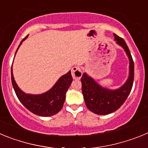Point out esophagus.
Returning <instances> with one entry per match:
<instances>
[{"label": "esophagus", "mask_w": 148, "mask_h": 148, "mask_svg": "<svg viewBox=\"0 0 148 148\" xmlns=\"http://www.w3.org/2000/svg\"><path fill=\"white\" fill-rule=\"evenodd\" d=\"M72 75L75 79H80L82 76V71L80 66H75L72 68Z\"/></svg>", "instance_id": "obj_1"}]
</instances>
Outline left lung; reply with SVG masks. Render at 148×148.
I'll use <instances>...</instances> for the list:
<instances>
[{"mask_svg": "<svg viewBox=\"0 0 148 148\" xmlns=\"http://www.w3.org/2000/svg\"><path fill=\"white\" fill-rule=\"evenodd\" d=\"M116 44L121 46L129 58V76L126 82L119 88L110 90L99 85L92 77L86 73L82 75V93L87 108L98 115L113 113L124 104L131 91L134 79V63L125 40L114 34Z\"/></svg>", "mask_w": 148, "mask_h": 148, "instance_id": "1", "label": "left lung"}]
</instances>
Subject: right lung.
Masks as SVG:
<instances>
[{"instance_id":"right-lung-1","label":"right lung","mask_w":148,"mask_h":148,"mask_svg":"<svg viewBox=\"0 0 148 148\" xmlns=\"http://www.w3.org/2000/svg\"><path fill=\"white\" fill-rule=\"evenodd\" d=\"M27 37L28 35L21 40L16 53L22 42L25 40ZM11 78L13 88L15 90L17 97L22 104L34 114L44 117L53 116L62 109L66 98V92L73 81L71 71H69L66 74L60 77L50 90L42 94L34 95L25 93L19 88L14 79L12 67L11 70Z\"/></svg>"}]
</instances>
